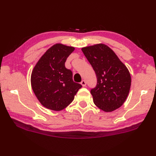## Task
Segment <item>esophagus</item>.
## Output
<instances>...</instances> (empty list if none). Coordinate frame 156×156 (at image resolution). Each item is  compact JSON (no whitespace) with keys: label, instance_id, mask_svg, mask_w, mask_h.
Listing matches in <instances>:
<instances>
[{"label":"esophagus","instance_id":"obj_1","mask_svg":"<svg viewBox=\"0 0 156 156\" xmlns=\"http://www.w3.org/2000/svg\"><path fill=\"white\" fill-rule=\"evenodd\" d=\"M81 85H82L83 87H85V86H86V84H87L86 81H84V80H83V81L81 82Z\"/></svg>","mask_w":156,"mask_h":156}]
</instances>
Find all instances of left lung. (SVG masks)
<instances>
[{
    "label": "left lung",
    "instance_id": "1",
    "mask_svg": "<svg viewBox=\"0 0 156 156\" xmlns=\"http://www.w3.org/2000/svg\"><path fill=\"white\" fill-rule=\"evenodd\" d=\"M81 50L96 75V86L90 90L94 104L105 112L120 107L130 90L131 79L128 69L105 44L86 47Z\"/></svg>",
    "mask_w": 156,
    "mask_h": 156
}]
</instances>
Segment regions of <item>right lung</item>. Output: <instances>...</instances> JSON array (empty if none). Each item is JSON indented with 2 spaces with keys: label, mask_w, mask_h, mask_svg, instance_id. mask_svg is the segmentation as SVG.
<instances>
[{
  "label": "right lung",
  "mask_w": 156,
  "mask_h": 156,
  "mask_svg": "<svg viewBox=\"0 0 156 156\" xmlns=\"http://www.w3.org/2000/svg\"><path fill=\"white\" fill-rule=\"evenodd\" d=\"M73 47L57 44L41 56L31 75V84L37 100L45 107L61 111L72 102L81 84L73 81V74L65 62Z\"/></svg>",
  "instance_id": "add662e5"
}]
</instances>
